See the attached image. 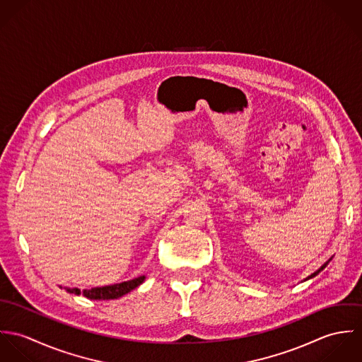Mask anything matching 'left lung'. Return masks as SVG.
<instances>
[{"instance_id": "8db88e82", "label": "left lung", "mask_w": 362, "mask_h": 362, "mask_svg": "<svg viewBox=\"0 0 362 362\" xmlns=\"http://www.w3.org/2000/svg\"><path fill=\"white\" fill-rule=\"evenodd\" d=\"M332 259H333V257H332V258L327 259V260H326V262H325V263H323V264H322V266H320V267H319V269H317V270H316V272H313V273H310V276H308V277H305V279H304V280H303V281H307V280H310V279H312V277H315V276H316V274H319V273H320V272H322V270H323V269H325V267H326V266H327V263H329V262H330V260H332Z\"/></svg>"}]
</instances>
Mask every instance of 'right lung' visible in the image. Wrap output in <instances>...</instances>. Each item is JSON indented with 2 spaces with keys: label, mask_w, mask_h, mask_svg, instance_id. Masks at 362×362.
I'll list each match as a JSON object with an SVG mask.
<instances>
[{
  "label": "right lung",
  "mask_w": 362,
  "mask_h": 362,
  "mask_svg": "<svg viewBox=\"0 0 362 362\" xmlns=\"http://www.w3.org/2000/svg\"><path fill=\"white\" fill-rule=\"evenodd\" d=\"M146 276H138L132 280H127V281H121L117 284H110V286H103V287H93L90 290H83L81 291L79 288H69V287H64L68 293L79 296L81 293L89 298V300H117L128 293H131L132 290H135L136 287H139L144 281H145ZM61 287V286H59ZM62 288V287H61Z\"/></svg>",
  "instance_id": "obj_1"
}]
</instances>
